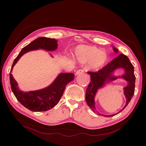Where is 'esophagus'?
I'll return each instance as SVG.
<instances>
[{
	"instance_id": "34e87169",
	"label": "esophagus",
	"mask_w": 146,
	"mask_h": 146,
	"mask_svg": "<svg viewBox=\"0 0 146 146\" xmlns=\"http://www.w3.org/2000/svg\"><path fill=\"white\" fill-rule=\"evenodd\" d=\"M83 72H84V71H83V70H78V71H76L75 75H81V74H82Z\"/></svg>"
}]
</instances>
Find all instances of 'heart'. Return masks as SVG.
I'll list each match as a JSON object with an SVG mask.
<instances>
[{
	"label": "heart",
	"instance_id": "heart-1",
	"mask_svg": "<svg viewBox=\"0 0 146 146\" xmlns=\"http://www.w3.org/2000/svg\"><path fill=\"white\" fill-rule=\"evenodd\" d=\"M75 56L80 63H88V68L92 70H98L104 67L108 59L105 51L95 46L87 45L77 46Z\"/></svg>",
	"mask_w": 146,
	"mask_h": 146
}]
</instances>
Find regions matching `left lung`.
<instances>
[{
	"label": "left lung",
	"instance_id": "left-lung-1",
	"mask_svg": "<svg viewBox=\"0 0 146 146\" xmlns=\"http://www.w3.org/2000/svg\"><path fill=\"white\" fill-rule=\"evenodd\" d=\"M112 48L113 51L117 53L119 50L113 46H112ZM119 68H122L125 70V74L121 76H114V71ZM134 71V66L128 57L123 54H120L97 72H88L91 76V82L89 83L88 88H86L85 99L89 107L95 112L97 110L95 108V97L98 90L103 88L107 83L114 81L118 78H123L127 82V85L123 88L126 98V104L124 107L115 114L104 115L98 112V114L104 117H112L122 111L127 107L134 94L135 76Z\"/></svg>",
	"mask_w": 146,
	"mask_h": 146
}]
</instances>
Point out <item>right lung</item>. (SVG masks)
Listing matches in <instances>:
<instances>
[{
  "instance_id": "right-lung-1",
  "label": "right lung",
  "mask_w": 146,
  "mask_h": 146,
  "mask_svg": "<svg viewBox=\"0 0 146 146\" xmlns=\"http://www.w3.org/2000/svg\"><path fill=\"white\" fill-rule=\"evenodd\" d=\"M57 42L56 39L44 37L36 39L22 49L12 65L9 74L12 91L17 100L23 106L33 111H46L53 108L60 100L66 85L72 81L75 78V75L73 73H61L59 74L54 82L47 87L35 91L23 92L19 88L17 83L11 72L19 60L26 52L40 49L48 51H53L58 48Z\"/></svg>"
}]
</instances>
